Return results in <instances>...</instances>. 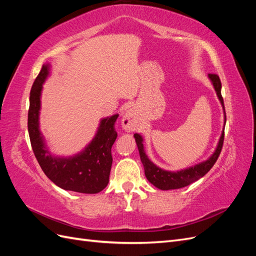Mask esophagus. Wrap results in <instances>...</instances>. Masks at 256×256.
Wrapping results in <instances>:
<instances>
[{
    "label": "esophagus",
    "instance_id": "esophagus-1",
    "mask_svg": "<svg viewBox=\"0 0 256 256\" xmlns=\"http://www.w3.org/2000/svg\"><path fill=\"white\" fill-rule=\"evenodd\" d=\"M138 118L134 109H129L122 114V126L127 131H134L138 127Z\"/></svg>",
    "mask_w": 256,
    "mask_h": 256
}]
</instances>
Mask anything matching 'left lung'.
<instances>
[{"label":"left lung","mask_w":256,"mask_h":256,"mask_svg":"<svg viewBox=\"0 0 256 256\" xmlns=\"http://www.w3.org/2000/svg\"><path fill=\"white\" fill-rule=\"evenodd\" d=\"M208 78L210 80L212 86L216 92V96H218L221 106L223 108V113H224V127H226V109H224V102L223 98L221 95V81L219 79V76L216 74H208ZM224 127L222 130L221 136L219 138L218 145H216L214 152L209 157L207 160L200 162V164L189 166L187 168L180 170V171H166V170L161 168L157 166L156 164L152 162L144 150V145H143V138L141 134H134V138L138 145V152H140V158L144 166L145 176L150 184H152L154 187L160 189V190H172V189H180L186 186H189L190 184L198 180L200 178H202L205 174L208 173L209 170H210L214 164H216V159H218L219 154L222 150V145L224 141Z\"/></svg>","instance_id":"obj_1"}]
</instances>
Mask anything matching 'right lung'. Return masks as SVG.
<instances>
[{"label":"right lung","mask_w":256,"mask_h":256,"mask_svg":"<svg viewBox=\"0 0 256 256\" xmlns=\"http://www.w3.org/2000/svg\"><path fill=\"white\" fill-rule=\"evenodd\" d=\"M50 64L42 65L30 92L28 128L34 154L44 173L60 188L94 194L109 182L113 161L111 148L118 138L114 124L118 114L100 120L95 136L80 152L69 157L54 156L40 129L42 84L50 74Z\"/></svg>","instance_id":"right-lung-1"}]
</instances>
